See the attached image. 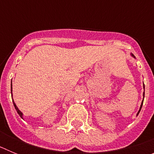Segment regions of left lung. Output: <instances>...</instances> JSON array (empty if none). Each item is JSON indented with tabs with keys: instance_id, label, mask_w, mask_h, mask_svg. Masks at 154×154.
Returning a JSON list of instances; mask_svg holds the SVG:
<instances>
[{
	"instance_id": "1",
	"label": "left lung",
	"mask_w": 154,
	"mask_h": 154,
	"mask_svg": "<svg viewBox=\"0 0 154 154\" xmlns=\"http://www.w3.org/2000/svg\"><path fill=\"white\" fill-rule=\"evenodd\" d=\"M131 55H132V57H133V58H136V57L134 56V55H133V54H131ZM145 89V86H144V84H143V89ZM144 92H143V101H142V103H141V105H140V109H139V111H138V112H137V116H138V114L140 113V110H141V108H142V106H143V99H144Z\"/></svg>"
}]
</instances>
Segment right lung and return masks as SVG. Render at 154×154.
Returning <instances> with one entry per match:
<instances>
[{"instance_id":"right-lung-1","label":"right lung","mask_w":154,"mask_h":154,"mask_svg":"<svg viewBox=\"0 0 154 154\" xmlns=\"http://www.w3.org/2000/svg\"><path fill=\"white\" fill-rule=\"evenodd\" d=\"M11 92H12V82H11ZM12 100H13V99H12ZM13 104H14V108H15L16 111H17V113H18V115L20 116H21V117L23 119V113L21 112V111H20V110L18 109L17 106H16L15 103H14V101H13Z\"/></svg>"}]
</instances>
